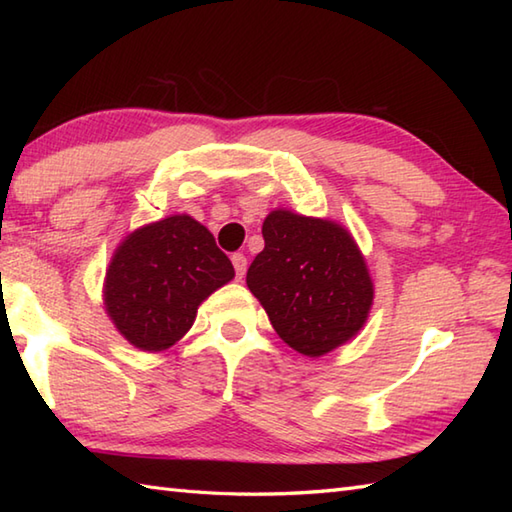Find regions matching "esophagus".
I'll return each mask as SVG.
<instances>
[{"label": "esophagus", "instance_id": "obj_1", "mask_svg": "<svg viewBox=\"0 0 512 512\" xmlns=\"http://www.w3.org/2000/svg\"><path fill=\"white\" fill-rule=\"evenodd\" d=\"M231 262H233V266H235V275H237V279H242V277H244V273H246V266H248L246 257H244L242 253H235V255L231 257Z\"/></svg>", "mask_w": 512, "mask_h": 512}]
</instances>
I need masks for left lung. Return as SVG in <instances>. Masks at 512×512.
<instances>
[{"instance_id":"8db88e82","label":"left lung","mask_w":512,"mask_h":512,"mask_svg":"<svg viewBox=\"0 0 512 512\" xmlns=\"http://www.w3.org/2000/svg\"><path fill=\"white\" fill-rule=\"evenodd\" d=\"M246 273L275 332L306 356L332 352L363 328L374 286L352 235L330 220L273 211Z\"/></svg>"}]
</instances>
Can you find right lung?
Instances as JSON below:
<instances>
[{"label":"right lung","instance_id":"add662e5","mask_svg":"<svg viewBox=\"0 0 512 512\" xmlns=\"http://www.w3.org/2000/svg\"><path fill=\"white\" fill-rule=\"evenodd\" d=\"M233 277L209 228L171 215L118 246L105 277V310L138 350L160 352L187 334L200 303Z\"/></svg>","mask_w":512,"mask_h":512}]
</instances>
